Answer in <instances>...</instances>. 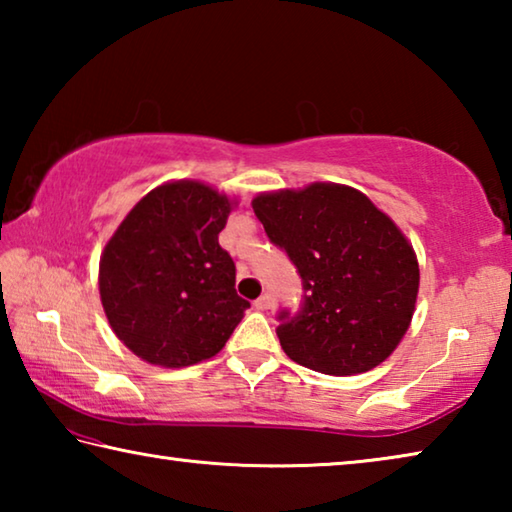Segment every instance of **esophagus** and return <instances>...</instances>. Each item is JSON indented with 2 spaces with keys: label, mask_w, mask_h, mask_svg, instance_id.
I'll use <instances>...</instances> for the list:
<instances>
[{
  "label": "esophagus",
  "mask_w": 512,
  "mask_h": 512,
  "mask_svg": "<svg viewBox=\"0 0 512 512\" xmlns=\"http://www.w3.org/2000/svg\"><path fill=\"white\" fill-rule=\"evenodd\" d=\"M255 309H259V311H266V309H271L273 307V296L271 293H264V296H259L255 302Z\"/></svg>",
  "instance_id": "34e87169"
}]
</instances>
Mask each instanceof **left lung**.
<instances>
[{
	"instance_id": "8db88e82",
	"label": "left lung",
	"mask_w": 512,
	"mask_h": 512,
	"mask_svg": "<svg viewBox=\"0 0 512 512\" xmlns=\"http://www.w3.org/2000/svg\"><path fill=\"white\" fill-rule=\"evenodd\" d=\"M253 210L302 277L298 314H277L287 357L323 375L368 372L402 341L420 287L413 246L357 189L314 183L259 194Z\"/></svg>"
}]
</instances>
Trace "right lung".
<instances>
[{
    "mask_svg": "<svg viewBox=\"0 0 512 512\" xmlns=\"http://www.w3.org/2000/svg\"><path fill=\"white\" fill-rule=\"evenodd\" d=\"M232 201L196 180L155 187L121 221L99 264V293L117 339L164 368L219 352L250 302L219 246Z\"/></svg>",
    "mask_w": 512,
    "mask_h": 512,
    "instance_id": "add662e5",
    "label": "right lung"
}]
</instances>
